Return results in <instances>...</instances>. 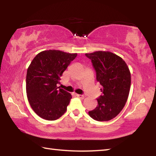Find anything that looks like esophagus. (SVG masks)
I'll use <instances>...</instances> for the list:
<instances>
[{"instance_id":"1","label":"esophagus","mask_w":156,"mask_h":156,"mask_svg":"<svg viewBox=\"0 0 156 156\" xmlns=\"http://www.w3.org/2000/svg\"><path fill=\"white\" fill-rule=\"evenodd\" d=\"M76 96H77L78 98H81V99H84V96H83V95L76 94Z\"/></svg>"}]
</instances>
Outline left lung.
<instances>
[{"label":"left lung","mask_w":156,"mask_h":156,"mask_svg":"<svg viewBox=\"0 0 156 156\" xmlns=\"http://www.w3.org/2000/svg\"><path fill=\"white\" fill-rule=\"evenodd\" d=\"M85 56L91 60L102 92L98 105L89 115L97 121H108L119 114L127 100L131 73L122 58L109 51H98Z\"/></svg>","instance_id":"8db88e82"}]
</instances>
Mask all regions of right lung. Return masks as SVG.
<instances>
[{
    "label": "right lung",
    "instance_id": "obj_1",
    "mask_svg": "<svg viewBox=\"0 0 156 156\" xmlns=\"http://www.w3.org/2000/svg\"><path fill=\"white\" fill-rule=\"evenodd\" d=\"M77 54L47 50L36 55L27 69L26 91L34 112L47 120L58 119L64 114L72 95L58 87L62 73Z\"/></svg>",
    "mask_w": 156,
    "mask_h": 156
}]
</instances>
